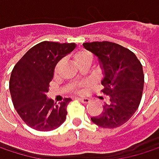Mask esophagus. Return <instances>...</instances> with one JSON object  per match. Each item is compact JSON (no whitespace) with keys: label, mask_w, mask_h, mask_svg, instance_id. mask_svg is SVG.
I'll return each mask as SVG.
<instances>
[{"label":"esophagus","mask_w":159,"mask_h":159,"mask_svg":"<svg viewBox=\"0 0 159 159\" xmlns=\"http://www.w3.org/2000/svg\"><path fill=\"white\" fill-rule=\"evenodd\" d=\"M78 100L80 101V102H82L83 104H88V103H89L90 102V100L89 99V98H78Z\"/></svg>","instance_id":"1"}]
</instances>
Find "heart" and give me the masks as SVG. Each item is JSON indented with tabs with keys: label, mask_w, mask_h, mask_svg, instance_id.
<instances>
[{
	"label": "heart",
	"mask_w": 159,
	"mask_h": 159,
	"mask_svg": "<svg viewBox=\"0 0 159 159\" xmlns=\"http://www.w3.org/2000/svg\"><path fill=\"white\" fill-rule=\"evenodd\" d=\"M91 59H92V55L88 51H80V52H76L74 55V60H75L77 65L82 63V62H85V61H91ZM60 64H61V62L57 63V65H56V67H55V71H57Z\"/></svg>",
	"instance_id": "1"
}]
</instances>
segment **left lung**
<instances>
[{
  "label": "left lung",
  "instance_id": "obj_1",
  "mask_svg": "<svg viewBox=\"0 0 159 159\" xmlns=\"http://www.w3.org/2000/svg\"><path fill=\"white\" fill-rule=\"evenodd\" d=\"M83 46L98 57L105 75L102 92L109 98L102 113L91 120L103 128L119 127L139 106L144 86L142 65L133 52L114 42L94 41Z\"/></svg>",
  "mask_w": 159,
  "mask_h": 159
}]
</instances>
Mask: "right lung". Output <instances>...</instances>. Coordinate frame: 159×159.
<instances>
[{"label": "right lung", "mask_w": 159, "mask_h": 159, "mask_svg": "<svg viewBox=\"0 0 159 159\" xmlns=\"http://www.w3.org/2000/svg\"><path fill=\"white\" fill-rule=\"evenodd\" d=\"M76 47L75 43L42 41L32 47L15 65L10 76L9 89L15 109L22 120L38 131H52L65 121V98L59 104L47 98L56 64Z\"/></svg>", "instance_id": "add662e5"}]
</instances>
